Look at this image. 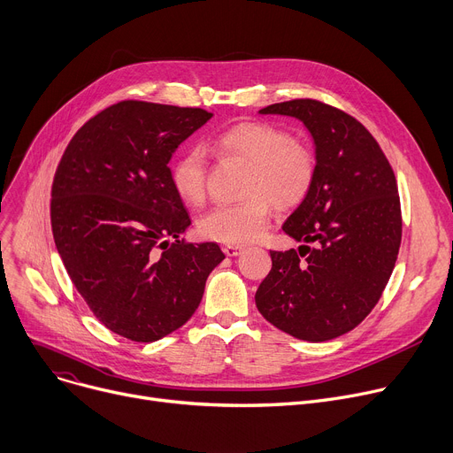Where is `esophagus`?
I'll use <instances>...</instances> for the list:
<instances>
[{"label":"esophagus","mask_w":453,"mask_h":453,"mask_svg":"<svg viewBox=\"0 0 453 453\" xmlns=\"http://www.w3.org/2000/svg\"><path fill=\"white\" fill-rule=\"evenodd\" d=\"M222 251H224L227 257H238L240 253L244 251V248H242V246H229V244H227V246L222 248Z\"/></svg>","instance_id":"obj_1"}]
</instances>
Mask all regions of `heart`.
<instances>
[{"mask_svg":"<svg viewBox=\"0 0 453 453\" xmlns=\"http://www.w3.org/2000/svg\"><path fill=\"white\" fill-rule=\"evenodd\" d=\"M211 147L220 155L250 164L242 202L219 203L198 219L202 236L215 242L242 246L258 238L269 222L271 203L280 209L295 207L310 193L317 160L311 147L265 122H242L219 133ZM171 182L178 196L198 205L205 196L207 158L198 147L180 155L171 167Z\"/></svg>","mask_w":453,"mask_h":453,"instance_id":"1","label":"heart"}]
</instances>
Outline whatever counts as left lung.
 <instances>
[{
  "mask_svg": "<svg viewBox=\"0 0 453 453\" xmlns=\"http://www.w3.org/2000/svg\"><path fill=\"white\" fill-rule=\"evenodd\" d=\"M258 112L304 124L317 173L282 226L303 246L271 251L255 303L284 334L331 341L368 317L394 271L403 233L395 174L368 129L335 107L291 100Z\"/></svg>",
  "mask_w": 453,
  "mask_h": 453,
  "instance_id": "1",
  "label": "left lung"
}]
</instances>
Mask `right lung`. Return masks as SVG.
<instances>
[{
  "mask_svg": "<svg viewBox=\"0 0 453 453\" xmlns=\"http://www.w3.org/2000/svg\"><path fill=\"white\" fill-rule=\"evenodd\" d=\"M211 118L203 109L119 102L88 119L58 165L50 202L58 253L116 335L155 342L184 326L226 258L215 242L180 240L191 220L167 165Z\"/></svg>",
  "mask_w": 453,
  "mask_h": 453,
  "instance_id": "obj_1",
  "label": "right lung"
}]
</instances>
